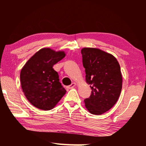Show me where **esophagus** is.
<instances>
[{
  "label": "esophagus",
  "instance_id": "34e87169",
  "mask_svg": "<svg viewBox=\"0 0 146 146\" xmlns=\"http://www.w3.org/2000/svg\"><path fill=\"white\" fill-rule=\"evenodd\" d=\"M76 85V84L75 82H73L72 84H71V85L67 86V88H68V89H72V88H73L74 87H75Z\"/></svg>",
  "mask_w": 146,
  "mask_h": 146
}]
</instances>
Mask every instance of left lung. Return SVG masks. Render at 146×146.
Returning a JSON list of instances; mask_svg holds the SVG:
<instances>
[{"label": "left lung", "mask_w": 146, "mask_h": 146, "mask_svg": "<svg viewBox=\"0 0 146 146\" xmlns=\"http://www.w3.org/2000/svg\"><path fill=\"white\" fill-rule=\"evenodd\" d=\"M86 81L90 84L91 94L84 100L88 111L102 115L110 110L120 97L122 76L119 63L111 54L98 48L81 50Z\"/></svg>", "instance_id": "left-lung-1"}]
</instances>
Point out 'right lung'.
Masks as SVG:
<instances>
[{
    "label": "right lung",
    "instance_id": "obj_1",
    "mask_svg": "<svg viewBox=\"0 0 146 146\" xmlns=\"http://www.w3.org/2000/svg\"><path fill=\"white\" fill-rule=\"evenodd\" d=\"M66 56L63 51L40 49L29 59L21 71V87L32 105L42 110H52L65 95L58 75L53 66Z\"/></svg>",
    "mask_w": 146,
    "mask_h": 146
}]
</instances>
